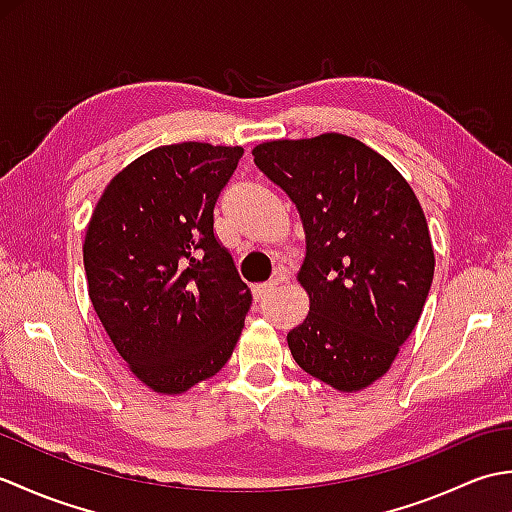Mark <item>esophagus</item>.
<instances>
[{
  "label": "esophagus",
  "instance_id": "esophagus-1",
  "mask_svg": "<svg viewBox=\"0 0 512 512\" xmlns=\"http://www.w3.org/2000/svg\"><path fill=\"white\" fill-rule=\"evenodd\" d=\"M286 281V277L284 275H277L275 279H270V281H266V284H259V286H255V299H266V297H270L273 295V292L284 284Z\"/></svg>",
  "mask_w": 512,
  "mask_h": 512
}]
</instances>
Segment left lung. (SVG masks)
I'll use <instances>...</instances> for the list:
<instances>
[{
	"mask_svg": "<svg viewBox=\"0 0 512 512\" xmlns=\"http://www.w3.org/2000/svg\"><path fill=\"white\" fill-rule=\"evenodd\" d=\"M255 165L288 193L306 231V321L288 332L297 365L339 391L389 372L427 301L436 257L409 182L343 134L270 140Z\"/></svg>",
	"mask_w": 512,
	"mask_h": 512,
	"instance_id": "8db88e82",
	"label": "left lung"
}]
</instances>
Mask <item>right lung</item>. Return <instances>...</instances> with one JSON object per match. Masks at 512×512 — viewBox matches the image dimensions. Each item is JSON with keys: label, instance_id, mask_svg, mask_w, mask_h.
Here are the masks:
<instances>
[{"label": "right lung", "instance_id": "1", "mask_svg": "<svg viewBox=\"0 0 512 512\" xmlns=\"http://www.w3.org/2000/svg\"><path fill=\"white\" fill-rule=\"evenodd\" d=\"M242 147L180 143L116 173L83 244L88 292L132 374L158 394H182L231 358L250 290L213 233L217 195Z\"/></svg>", "mask_w": 512, "mask_h": 512}]
</instances>
